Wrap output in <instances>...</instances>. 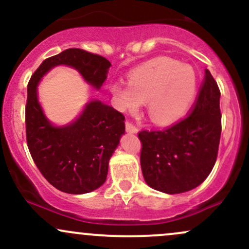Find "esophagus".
Instances as JSON below:
<instances>
[{"label": "esophagus", "instance_id": "esophagus-1", "mask_svg": "<svg viewBox=\"0 0 249 249\" xmlns=\"http://www.w3.org/2000/svg\"><path fill=\"white\" fill-rule=\"evenodd\" d=\"M125 128H126L127 132H131V133H137L138 132V128H137L136 125L133 124V123L126 121L125 122Z\"/></svg>", "mask_w": 249, "mask_h": 249}]
</instances>
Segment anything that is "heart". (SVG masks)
I'll return each instance as SVG.
<instances>
[{
  "mask_svg": "<svg viewBox=\"0 0 249 249\" xmlns=\"http://www.w3.org/2000/svg\"><path fill=\"white\" fill-rule=\"evenodd\" d=\"M127 79V85H110L116 107L132 112L141 107L142 103H146L148 117L159 125L178 121L196 96V71L168 57L142 63L128 73Z\"/></svg>",
  "mask_w": 249,
  "mask_h": 249,
  "instance_id": "obj_1",
  "label": "heart"
}]
</instances>
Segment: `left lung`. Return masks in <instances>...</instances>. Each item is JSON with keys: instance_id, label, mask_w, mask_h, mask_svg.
<instances>
[{"instance_id": "left-lung-1", "label": "left lung", "mask_w": 249, "mask_h": 249, "mask_svg": "<svg viewBox=\"0 0 249 249\" xmlns=\"http://www.w3.org/2000/svg\"><path fill=\"white\" fill-rule=\"evenodd\" d=\"M190 113L164 130H142V172L148 186L168 194L199 186L216 161L221 136L220 90L207 69Z\"/></svg>"}]
</instances>
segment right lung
I'll use <instances>...</instances> for the list:
<instances>
[{
	"label": "right lung",
	"instance_id": "obj_1",
	"mask_svg": "<svg viewBox=\"0 0 249 249\" xmlns=\"http://www.w3.org/2000/svg\"><path fill=\"white\" fill-rule=\"evenodd\" d=\"M59 64L69 65L99 89L111 63L105 57L71 48L44 59L28 83L25 134L33 160L45 179L62 192L83 194L107 180L108 160L125 132V117L99 101L90 102L79 118L68 126H53L37 101V84Z\"/></svg>",
	"mask_w": 249,
	"mask_h": 249
}]
</instances>
